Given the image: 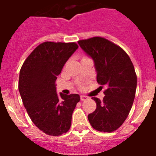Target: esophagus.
I'll return each mask as SVG.
<instances>
[{"mask_svg":"<svg viewBox=\"0 0 156 156\" xmlns=\"http://www.w3.org/2000/svg\"><path fill=\"white\" fill-rule=\"evenodd\" d=\"M87 98H88V97H87V96H85V95H80V100L81 101H84Z\"/></svg>","mask_w":156,"mask_h":156,"instance_id":"esophagus-1","label":"esophagus"}]
</instances>
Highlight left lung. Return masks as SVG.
<instances>
[{"label": "left lung", "instance_id": "left-lung-1", "mask_svg": "<svg viewBox=\"0 0 156 156\" xmlns=\"http://www.w3.org/2000/svg\"><path fill=\"white\" fill-rule=\"evenodd\" d=\"M82 50L94 62L97 82L105 85L102 101L93 97L97 108L88 120L98 131L112 132L124 122L134 100L137 75L127 54L120 47L103 37L78 41Z\"/></svg>", "mask_w": 156, "mask_h": 156}]
</instances>
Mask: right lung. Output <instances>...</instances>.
<instances>
[{
	"label": "right lung",
	"mask_w": 156,
	"mask_h": 156,
	"mask_svg": "<svg viewBox=\"0 0 156 156\" xmlns=\"http://www.w3.org/2000/svg\"><path fill=\"white\" fill-rule=\"evenodd\" d=\"M76 43L44 42L22 66L19 90L24 107L36 126L46 134L59 136L71 126L72 115L80 98L56 92L55 80L76 51Z\"/></svg>",
	"instance_id": "1"
}]
</instances>
